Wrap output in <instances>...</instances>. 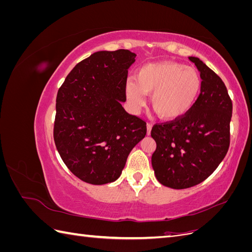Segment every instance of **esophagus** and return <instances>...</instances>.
<instances>
[{
	"label": "esophagus",
	"mask_w": 252,
	"mask_h": 252,
	"mask_svg": "<svg viewBox=\"0 0 252 252\" xmlns=\"http://www.w3.org/2000/svg\"><path fill=\"white\" fill-rule=\"evenodd\" d=\"M151 128H152V125L151 124H147V134L149 135L150 134V132H151Z\"/></svg>",
	"instance_id": "obj_1"
}]
</instances>
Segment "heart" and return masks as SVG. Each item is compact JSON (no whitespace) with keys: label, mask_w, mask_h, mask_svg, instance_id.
I'll list each match as a JSON object with an SVG mask.
<instances>
[{"label":"heart","mask_w":252,"mask_h":252,"mask_svg":"<svg viewBox=\"0 0 252 252\" xmlns=\"http://www.w3.org/2000/svg\"><path fill=\"white\" fill-rule=\"evenodd\" d=\"M202 89V78L192 67L172 61H162L141 66L135 80L126 83V96L134 108L145 104L150 94V105L163 120L184 117L193 107Z\"/></svg>","instance_id":"b5f03b06"}]
</instances>
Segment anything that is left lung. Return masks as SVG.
<instances>
[{
	"mask_svg": "<svg viewBox=\"0 0 252 252\" xmlns=\"http://www.w3.org/2000/svg\"><path fill=\"white\" fill-rule=\"evenodd\" d=\"M202 78L201 94L184 117L156 124L151 157L162 185L185 189L200 184L215 171L230 144L232 102L224 82L199 58L189 57Z\"/></svg>",
	"mask_w": 252,
	"mask_h": 252,
	"instance_id": "obj_1",
	"label": "left lung"
}]
</instances>
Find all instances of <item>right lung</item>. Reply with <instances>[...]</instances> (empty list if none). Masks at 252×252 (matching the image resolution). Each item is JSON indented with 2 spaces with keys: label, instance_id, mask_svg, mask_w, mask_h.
I'll return each mask as SVG.
<instances>
[{
  "label": "right lung",
  "instance_id": "add662e5",
  "mask_svg": "<svg viewBox=\"0 0 252 252\" xmlns=\"http://www.w3.org/2000/svg\"><path fill=\"white\" fill-rule=\"evenodd\" d=\"M135 57L127 49L94 52L74 66L58 91L57 149L68 169L89 184L119 179L130 151L146 135V122L122 106Z\"/></svg>",
  "mask_w": 252,
  "mask_h": 252
}]
</instances>
